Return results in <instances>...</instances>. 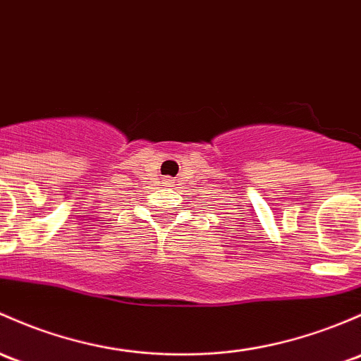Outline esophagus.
<instances>
[{"label": "esophagus", "instance_id": "1", "mask_svg": "<svg viewBox=\"0 0 361 361\" xmlns=\"http://www.w3.org/2000/svg\"><path fill=\"white\" fill-rule=\"evenodd\" d=\"M162 183L168 185V187H169V185H173V180H171V178L168 176V178H164V180H162Z\"/></svg>", "mask_w": 361, "mask_h": 361}]
</instances>
